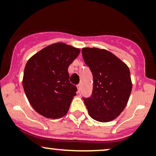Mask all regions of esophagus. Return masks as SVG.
Masks as SVG:
<instances>
[{"label": "esophagus", "mask_w": 156, "mask_h": 156, "mask_svg": "<svg viewBox=\"0 0 156 156\" xmlns=\"http://www.w3.org/2000/svg\"><path fill=\"white\" fill-rule=\"evenodd\" d=\"M76 87H77V89H78V92H80V90H81V84H79L76 85Z\"/></svg>", "instance_id": "34e87169"}]
</instances>
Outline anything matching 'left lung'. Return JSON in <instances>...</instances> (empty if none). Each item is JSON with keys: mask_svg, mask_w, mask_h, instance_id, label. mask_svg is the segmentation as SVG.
I'll use <instances>...</instances> for the list:
<instances>
[{"mask_svg": "<svg viewBox=\"0 0 156 156\" xmlns=\"http://www.w3.org/2000/svg\"><path fill=\"white\" fill-rule=\"evenodd\" d=\"M85 64L93 77L91 96L82 97L89 115L101 122H108L120 115L132 91L128 66L106 50L85 48L82 50Z\"/></svg>", "mask_w": 156, "mask_h": 156, "instance_id": "1", "label": "left lung"}]
</instances>
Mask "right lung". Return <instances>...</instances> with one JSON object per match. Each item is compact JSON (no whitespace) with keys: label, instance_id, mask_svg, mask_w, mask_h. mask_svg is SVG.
Returning a JSON list of instances; mask_svg holds the SVG:
<instances>
[{"label":"right lung","instance_id":"obj_1","mask_svg":"<svg viewBox=\"0 0 156 156\" xmlns=\"http://www.w3.org/2000/svg\"><path fill=\"white\" fill-rule=\"evenodd\" d=\"M80 53V49L58 43L29 59L23 87L30 105L42 116L58 119L66 114L77 91L69 80L68 67Z\"/></svg>","mask_w":156,"mask_h":156}]
</instances>
